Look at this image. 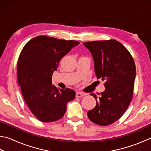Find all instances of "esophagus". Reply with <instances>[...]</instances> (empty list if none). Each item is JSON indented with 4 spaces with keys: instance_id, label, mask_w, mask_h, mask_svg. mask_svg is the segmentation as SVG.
<instances>
[{
    "instance_id": "obj_1",
    "label": "esophagus",
    "mask_w": 151,
    "mask_h": 151,
    "mask_svg": "<svg viewBox=\"0 0 151 151\" xmlns=\"http://www.w3.org/2000/svg\"><path fill=\"white\" fill-rule=\"evenodd\" d=\"M86 93L81 92H76V98H81V97H83V96H86Z\"/></svg>"
}]
</instances>
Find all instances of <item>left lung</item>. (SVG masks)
Returning <instances> with one entry per match:
<instances>
[{
    "mask_svg": "<svg viewBox=\"0 0 151 151\" xmlns=\"http://www.w3.org/2000/svg\"><path fill=\"white\" fill-rule=\"evenodd\" d=\"M83 45L92 54L98 79L105 81V90L96 100L95 108L87 116L93 123L108 125L116 122L127 109L132 99L135 64L129 52L116 40L94 41Z\"/></svg>",
    "mask_w": 151,
    "mask_h": 151,
    "instance_id": "8db88e82",
    "label": "left lung"
}]
</instances>
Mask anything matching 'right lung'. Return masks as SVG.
Returning <instances> with one entry per match:
<instances>
[{"mask_svg":"<svg viewBox=\"0 0 151 151\" xmlns=\"http://www.w3.org/2000/svg\"><path fill=\"white\" fill-rule=\"evenodd\" d=\"M79 44L73 40L40 35L26 43L17 65L18 84L32 114L42 122L57 121L64 116L67 104L75 98V92L52 84V75L62 57Z\"/></svg>","mask_w":151,"mask_h":151,"instance_id":"1","label":"right lung"}]
</instances>
